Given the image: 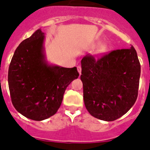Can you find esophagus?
Listing matches in <instances>:
<instances>
[{"instance_id":"34e87169","label":"esophagus","mask_w":150,"mask_h":150,"mask_svg":"<svg viewBox=\"0 0 150 150\" xmlns=\"http://www.w3.org/2000/svg\"><path fill=\"white\" fill-rule=\"evenodd\" d=\"M77 70H78V72L79 74V75H81V67L80 66H77Z\"/></svg>"}]
</instances>
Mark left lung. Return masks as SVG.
I'll return each mask as SVG.
<instances>
[{
    "instance_id": "8db88e82",
    "label": "left lung",
    "mask_w": 150,
    "mask_h": 150,
    "mask_svg": "<svg viewBox=\"0 0 150 150\" xmlns=\"http://www.w3.org/2000/svg\"><path fill=\"white\" fill-rule=\"evenodd\" d=\"M81 64L84 102L89 113L104 121L127 113L137 99L141 74L134 47L113 50L98 59L87 54Z\"/></svg>"
}]
</instances>
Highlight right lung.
I'll return each mask as SVG.
<instances>
[{
  "mask_svg": "<svg viewBox=\"0 0 150 150\" xmlns=\"http://www.w3.org/2000/svg\"><path fill=\"white\" fill-rule=\"evenodd\" d=\"M44 33L38 29L20 43L8 68V82L16 110L41 121L57 112L66 89L79 76L76 67L49 65L45 60Z\"/></svg>",
  "mask_w": 150,
  "mask_h": 150,
  "instance_id": "right-lung-1",
  "label": "right lung"
}]
</instances>
